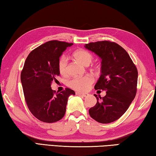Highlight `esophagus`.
I'll list each match as a JSON object with an SVG mask.
<instances>
[{
    "instance_id": "obj_1",
    "label": "esophagus",
    "mask_w": 156,
    "mask_h": 156,
    "mask_svg": "<svg viewBox=\"0 0 156 156\" xmlns=\"http://www.w3.org/2000/svg\"><path fill=\"white\" fill-rule=\"evenodd\" d=\"M76 94L78 95V96H83V97H87V96H89L88 94H86V93H80V92H76Z\"/></svg>"
}]
</instances>
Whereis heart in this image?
<instances>
[{
  "label": "heart",
  "instance_id": "obj_1",
  "mask_svg": "<svg viewBox=\"0 0 156 156\" xmlns=\"http://www.w3.org/2000/svg\"><path fill=\"white\" fill-rule=\"evenodd\" d=\"M73 57L82 65L87 66L93 60V55L90 52L84 49L76 50L73 53ZM67 60L65 56L60 58L58 62V69L62 75L67 73ZM93 83V78L89 76H83V77H76L72 78L69 82V85L75 90L79 91H85L90 87Z\"/></svg>",
  "mask_w": 156,
  "mask_h": 156
}]
</instances>
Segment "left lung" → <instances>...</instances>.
<instances>
[{
    "mask_svg": "<svg viewBox=\"0 0 156 156\" xmlns=\"http://www.w3.org/2000/svg\"><path fill=\"white\" fill-rule=\"evenodd\" d=\"M84 47L102 60L100 76L94 88L106 91L100 99L94 94L97 102L89 109V115L100 123L114 122L126 112L136 96L138 70L128 53L117 43L98 41Z\"/></svg>",
    "mask_w": 156,
    "mask_h": 156,
    "instance_id": "obj_1",
    "label": "left lung"
}]
</instances>
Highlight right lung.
Here are the masks:
<instances>
[{
	"mask_svg": "<svg viewBox=\"0 0 156 156\" xmlns=\"http://www.w3.org/2000/svg\"><path fill=\"white\" fill-rule=\"evenodd\" d=\"M73 43L51 41L34 49L20 74L26 103L31 113L44 122H57L65 114L68 98L75 95L67 88L59 94L52 90V81L60 76L58 62L63 51Z\"/></svg>",
	"mask_w": 156,
	"mask_h": 156,
	"instance_id": "right-lung-1",
	"label": "right lung"
}]
</instances>
